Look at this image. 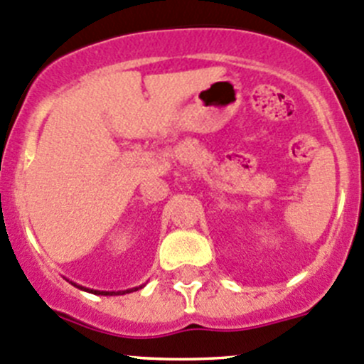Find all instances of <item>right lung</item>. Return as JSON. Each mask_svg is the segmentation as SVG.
Wrapping results in <instances>:
<instances>
[{"label": "right lung", "instance_id": "add662e5", "mask_svg": "<svg viewBox=\"0 0 364 364\" xmlns=\"http://www.w3.org/2000/svg\"><path fill=\"white\" fill-rule=\"evenodd\" d=\"M76 286V284H75ZM76 288L84 289V291H89V293H95V295H124V293H130V291H137L139 288H143V286H139V288H132V289H127V291H96V289H87V288H82V286H76Z\"/></svg>", "mask_w": 364, "mask_h": 364}]
</instances>
